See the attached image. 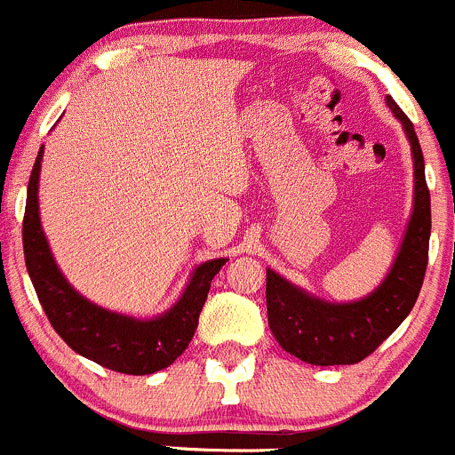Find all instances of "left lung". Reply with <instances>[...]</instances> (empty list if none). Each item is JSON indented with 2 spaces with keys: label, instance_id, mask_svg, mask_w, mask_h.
I'll use <instances>...</instances> for the list:
<instances>
[{
  "label": "left lung",
  "instance_id": "obj_1",
  "mask_svg": "<svg viewBox=\"0 0 455 455\" xmlns=\"http://www.w3.org/2000/svg\"><path fill=\"white\" fill-rule=\"evenodd\" d=\"M387 106L403 121L413 152L416 195L404 241L382 285L356 303H325L305 294L276 272L267 269V321L274 339L285 352L309 365H354L374 354L409 316L420 294L429 260L431 199L425 181V159L413 124L398 103Z\"/></svg>",
  "mask_w": 455,
  "mask_h": 455
}]
</instances>
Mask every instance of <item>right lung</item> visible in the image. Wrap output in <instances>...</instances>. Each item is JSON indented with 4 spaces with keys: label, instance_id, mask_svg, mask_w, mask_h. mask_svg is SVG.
Returning a JSON list of instances; mask_svg holds the SVG:
<instances>
[{
    "label": "right lung",
    "instance_id": "obj_1",
    "mask_svg": "<svg viewBox=\"0 0 455 455\" xmlns=\"http://www.w3.org/2000/svg\"><path fill=\"white\" fill-rule=\"evenodd\" d=\"M42 155L44 150H39L30 172L21 236L26 269L48 321L68 347L106 370L132 376L165 370L190 345L199 325V314L208 299L210 283L228 259H214L199 265L181 300L164 316L152 321H137L90 303L76 294L60 272L39 223L37 188Z\"/></svg>",
    "mask_w": 455,
    "mask_h": 455
}]
</instances>
